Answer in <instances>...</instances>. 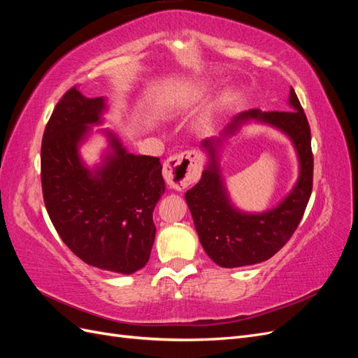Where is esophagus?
Returning <instances> with one entry per match:
<instances>
[{
    "label": "esophagus",
    "mask_w": 358,
    "mask_h": 358,
    "mask_svg": "<svg viewBox=\"0 0 358 358\" xmlns=\"http://www.w3.org/2000/svg\"><path fill=\"white\" fill-rule=\"evenodd\" d=\"M200 157L196 152H192V150H185V152L167 158L164 166H162V175H164L166 182L176 189L191 185V183L200 178Z\"/></svg>",
    "instance_id": "34e87169"
}]
</instances>
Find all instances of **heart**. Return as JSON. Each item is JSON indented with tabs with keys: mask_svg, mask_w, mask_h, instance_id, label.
<instances>
[{
	"mask_svg": "<svg viewBox=\"0 0 358 358\" xmlns=\"http://www.w3.org/2000/svg\"><path fill=\"white\" fill-rule=\"evenodd\" d=\"M203 92H204V86H200V88L196 91V94H194V95L200 96ZM231 101H233V94H231L230 91H224L222 94H220L218 96H216V100H215V103H213V106H212V116L224 112V110L227 109V107L230 106ZM182 106H183V104H182L180 101L173 103V104H170V106L167 107L166 112H167V115H173V113L179 112V110L182 109Z\"/></svg>",
	"mask_w": 358,
	"mask_h": 358,
	"instance_id": "b5f03b06",
	"label": "heart"
}]
</instances>
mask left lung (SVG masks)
Instances as JSON below:
<instances>
[{
	"mask_svg": "<svg viewBox=\"0 0 358 358\" xmlns=\"http://www.w3.org/2000/svg\"><path fill=\"white\" fill-rule=\"evenodd\" d=\"M289 110L251 109L236 115L220 136L204 138L200 148L208 155L201 179L185 192L199 239L213 263L233 268L257 264L273 257L296 231L312 192L313 157L310 128L294 90H289ZM254 120L284 132L296 149L299 178L275 208L262 214L243 213L232 204L219 166V150L242 124Z\"/></svg>",
	"mask_w": 358,
	"mask_h": 358,
	"instance_id": "obj_1",
	"label": "left lung"
}]
</instances>
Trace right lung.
<instances>
[{
  "mask_svg": "<svg viewBox=\"0 0 358 358\" xmlns=\"http://www.w3.org/2000/svg\"><path fill=\"white\" fill-rule=\"evenodd\" d=\"M104 96L79 88L64 94L41 142V187L49 218L62 242L86 264L131 275L149 259L155 204L166 191L159 158L129 154L107 128L101 162L88 167L80 146L103 124Z\"/></svg>",
  "mask_w": 358,
  "mask_h": 358,
  "instance_id": "1",
  "label": "right lung"
}]
</instances>
